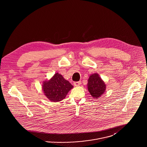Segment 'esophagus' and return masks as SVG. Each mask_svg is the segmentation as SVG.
Masks as SVG:
<instances>
[{"instance_id": "34e87169", "label": "esophagus", "mask_w": 147, "mask_h": 147, "mask_svg": "<svg viewBox=\"0 0 147 147\" xmlns=\"http://www.w3.org/2000/svg\"><path fill=\"white\" fill-rule=\"evenodd\" d=\"M73 84H74V85L75 86H79V85L81 84V82H80V81H79V82H74Z\"/></svg>"}]
</instances>
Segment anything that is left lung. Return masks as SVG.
<instances>
[{"instance_id": "8db88e82", "label": "left lung", "mask_w": 147, "mask_h": 147, "mask_svg": "<svg viewBox=\"0 0 147 147\" xmlns=\"http://www.w3.org/2000/svg\"><path fill=\"white\" fill-rule=\"evenodd\" d=\"M87 86L91 96L94 98H98L102 96L106 89L105 82L98 73H94L90 76L88 80Z\"/></svg>"}]
</instances>
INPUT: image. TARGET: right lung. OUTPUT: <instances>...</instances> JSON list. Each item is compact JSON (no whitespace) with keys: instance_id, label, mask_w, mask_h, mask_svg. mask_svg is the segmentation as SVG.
<instances>
[{"instance_id":"add662e5","label":"right lung","mask_w":147,"mask_h":147,"mask_svg":"<svg viewBox=\"0 0 147 147\" xmlns=\"http://www.w3.org/2000/svg\"><path fill=\"white\" fill-rule=\"evenodd\" d=\"M42 86L46 97L50 101L56 102L63 100L73 88L68 80L58 73H55L49 80L43 81Z\"/></svg>"}]
</instances>
